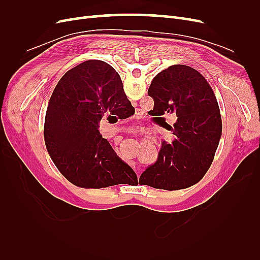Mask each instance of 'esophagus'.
I'll return each mask as SVG.
<instances>
[{
	"label": "esophagus",
	"instance_id": "34e87169",
	"mask_svg": "<svg viewBox=\"0 0 260 260\" xmlns=\"http://www.w3.org/2000/svg\"><path fill=\"white\" fill-rule=\"evenodd\" d=\"M130 166L133 168V169H135L136 170V172H137V175L139 176V174H140V169L138 168V166H137V164L136 162H131L130 164Z\"/></svg>",
	"mask_w": 260,
	"mask_h": 260
}]
</instances>
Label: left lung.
Segmentation results:
<instances>
[{
  "mask_svg": "<svg viewBox=\"0 0 260 260\" xmlns=\"http://www.w3.org/2000/svg\"><path fill=\"white\" fill-rule=\"evenodd\" d=\"M147 94L154 100L151 115L171 131L174 141H164L158 158L141 175L139 183L168 191L198 183L214 160L222 132L214 91L198 70L172 65L154 78ZM166 114H176L177 121L168 125Z\"/></svg>",
  "mask_w": 260,
  "mask_h": 260,
  "instance_id": "left-lung-1",
  "label": "left lung"
}]
</instances>
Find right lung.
I'll return each mask as SVG.
<instances>
[{
	"instance_id": "obj_1",
	"label": "right lung",
	"mask_w": 260,
	"mask_h": 260,
	"mask_svg": "<svg viewBox=\"0 0 260 260\" xmlns=\"http://www.w3.org/2000/svg\"><path fill=\"white\" fill-rule=\"evenodd\" d=\"M133 114L120 76L107 62L86 60L70 69L53 91L44 122L46 149L60 174L85 188L135 185L136 172L99 131L104 116Z\"/></svg>"
}]
</instances>
